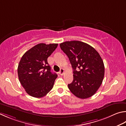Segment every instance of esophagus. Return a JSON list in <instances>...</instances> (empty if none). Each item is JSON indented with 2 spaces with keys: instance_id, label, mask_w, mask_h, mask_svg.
<instances>
[{
  "instance_id": "obj_1",
  "label": "esophagus",
  "mask_w": 126,
  "mask_h": 126,
  "mask_svg": "<svg viewBox=\"0 0 126 126\" xmlns=\"http://www.w3.org/2000/svg\"><path fill=\"white\" fill-rule=\"evenodd\" d=\"M59 74H60L61 75H63L64 74V70L63 69H61L60 71L59 72Z\"/></svg>"
}]
</instances>
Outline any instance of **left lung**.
<instances>
[{
	"instance_id": "8db88e82",
	"label": "left lung",
	"mask_w": 126,
	"mask_h": 126,
	"mask_svg": "<svg viewBox=\"0 0 126 126\" xmlns=\"http://www.w3.org/2000/svg\"><path fill=\"white\" fill-rule=\"evenodd\" d=\"M60 47L68 57L73 69V81L68 84L71 92L81 99L94 95L104 76V63L99 53L80 41L64 42Z\"/></svg>"
}]
</instances>
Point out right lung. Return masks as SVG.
Segmentation results:
<instances>
[{
	"instance_id": "1",
	"label": "right lung",
	"mask_w": 126,
	"mask_h": 126,
	"mask_svg": "<svg viewBox=\"0 0 126 126\" xmlns=\"http://www.w3.org/2000/svg\"><path fill=\"white\" fill-rule=\"evenodd\" d=\"M57 46L58 44H39L27 51L19 61L17 69L19 81L32 97H43L53 87L57 75L51 72L47 58Z\"/></svg>"
}]
</instances>
